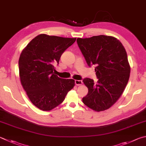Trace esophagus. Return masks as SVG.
<instances>
[{"mask_svg":"<svg viewBox=\"0 0 146 146\" xmlns=\"http://www.w3.org/2000/svg\"><path fill=\"white\" fill-rule=\"evenodd\" d=\"M75 83L76 85V86H80L82 84H83V82H82V80H76L75 81Z\"/></svg>","mask_w":146,"mask_h":146,"instance_id":"1","label":"esophagus"}]
</instances>
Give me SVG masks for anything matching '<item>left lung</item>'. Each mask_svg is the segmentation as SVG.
<instances>
[{
    "label": "left lung",
    "instance_id": "left-lung-1",
    "mask_svg": "<svg viewBox=\"0 0 146 146\" xmlns=\"http://www.w3.org/2000/svg\"><path fill=\"white\" fill-rule=\"evenodd\" d=\"M76 41L88 66H96L98 78L96 83L89 78L83 80L88 88L83 103L97 112L107 110L118 100L128 84L130 66L126 50L120 41L109 36L77 38Z\"/></svg>",
    "mask_w": 146,
    "mask_h": 146
}]
</instances>
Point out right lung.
Returning <instances> with one entry per match:
<instances>
[{"label":"right lung","instance_id":"add662e5","mask_svg":"<svg viewBox=\"0 0 146 146\" xmlns=\"http://www.w3.org/2000/svg\"><path fill=\"white\" fill-rule=\"evenodd\" d=\"M76 38L42 34L32 39L21 53L18 65L21 84L34 105L49 111L64 100L73 88V79L55 75L54 65L60 56L75 43Z\"/></svg>","mask_w":146,"mask_h":146}]
</instances>
